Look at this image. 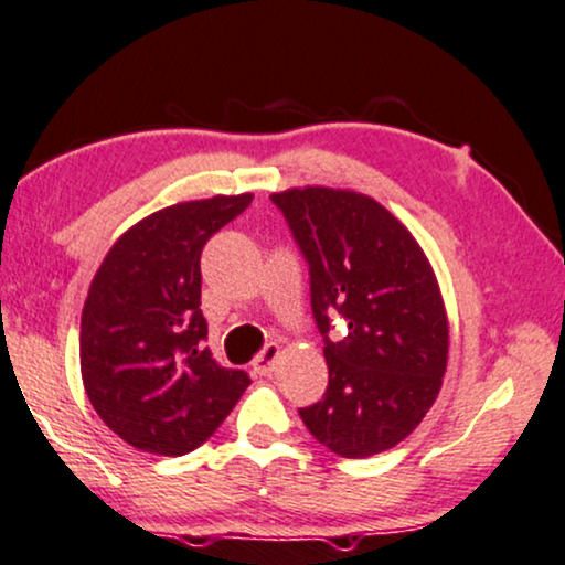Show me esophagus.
I'll list each match as a JSON object with an SVG mask.
<instances>
[{"instance_id":"obj_1","label":"esophagus","mask_w":565,"mask_h":565,"mask_svg":"<svg viewBox=\"0 0 565 565\" xmlns=\"http://www.w3.org/2000/svg\"><path fill=\"white\" fill-rule=\"evenodd\" d=\"M282 356V345L280 343H269L259 356L254 359V372L256 374H271V369H275L277 359Z\"/></svg>"}]
</instances>
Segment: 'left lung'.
<instances>
[{
	"label": "left lung",
	"instance_id": "8db88e82",
	"mask_svg": "<svg viewBox=\"0 0 565 565\" xmlns=\"http://www.w3.org/2000/svg\"><path fill=\"white\" fill-rule=\"evenodd\" d=\"M311 275V309L324 335L330 387L301 419L343 458L390 450L419 427L448 369L450 324L435 269L403 222L351 188L271 193ZM352 335L332 344L329 315Z\"/></svg>",
	"mask_w": 565,
	"mask_h": 565
}]
</instances>
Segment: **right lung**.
Returning <instances> with one entry per match:
<instances>
[{
	"label": "right lung",
	"mask_w": 565,
	"mask_h": 565,
	"mask_svg": "<svg viewBox=\"0 0 565 565\" xmlns=\"http://www.w3.org/2000/svg\"><path fill=\"white\" fill-rule=\"evenodd\" d=\"M254 193L180 201L113 243L81 315V377L99 419L157 456L199 448L250 385L212 359L201 315V248Z\"/></svg>",
	"instance_id": "right-lung-1"
}]
</instances>
